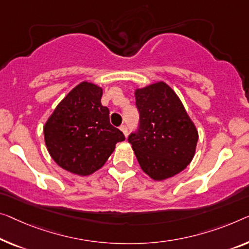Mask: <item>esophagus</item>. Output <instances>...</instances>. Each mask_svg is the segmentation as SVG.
Returning <instances> with one entry per match:
<instances>
[{
	"instance_id": "esophagus-1",
	"label": "esophagus",
	"mask_w": 249,
	"mask_h": 249,
	"mask_svg": "<svg viewBox=\"0 0 249 249\" xmlns=\"http://www.w3.org/2000/svg\"><path fill=\"white\" fill-rule=\"evenodd\" d=\"M120 129L122 132H123V134L125 135V136H127V126L126 125H122L121 127H120Z\"/></svg>"
}]
</instances>
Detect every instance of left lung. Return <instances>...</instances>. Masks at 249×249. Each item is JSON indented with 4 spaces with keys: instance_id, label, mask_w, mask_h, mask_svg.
<instances>
[{
    "instance_id": "8db88e82",
    "label": "left lung",
    "mask_w": 249,
    "mask_h": 249,
    "mask_svg": "<svg viewBox=\"0 0 249 249\" xmlns=\"http://www.w3.org/2000/svg\"><path fill=\"white\" fill-rule=\"evenodd\" d=\"M140 125L128 136L141 169L162 181L187 168L195 157L198 131L176 91L164 81L135 90Z\"/></svg>"
}]
</instances>
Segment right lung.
I'll list each match as a JSON object with an SVG mask.
<instances>
[{"instance_id":"right-lung-1","label":"right lung","mask_w":249,"mask_h":249,"mask_svg":"<svg viewBox=\"0 0 249 249\" xmlns=\"http://www.w3.org/2000/svg\"><path fill=\"white\" fill-rule=\"evenodd\" d=\"M102 87L83 81L58 104L43 127L50 157L59 166L78 176L101 169L125 140L109 123V110L103 106Z\"/></svg>"}]
</instances>
